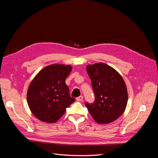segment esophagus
Returning <instances> with one entry per match:
<instances>
[{
	"label": "esophagus",
	"instance_id": "obj_1",
	"mask_svg": "<svg viewBox=\"0 0 158 158\" xmlns=\"http://www.w3.org/2000/svg\"><path fill=\"white\" fill-rule=\"evenodd\" d=\"M83 99H84V97L82 96V95H80V96H79V97H78L77 98H76V101L82 102V100H83Z\"/></svg>",
	"mask_w": 158,
	"mask_h": 158
}]
</instances>
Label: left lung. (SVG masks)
Instances as JSON below:
<instances>
[{"label":"left lung","mask_w":158,"mask_h":158,"mask_svg":"<svg viewBox=\"0 0 158 158\" xmlns=\"http://www.w3.org/2000/svg\"><path fill=\"white\" fill-rule=\"evenodd\" d=\"M87 73L92 81L95 100L85 103L95 122L112 123L125 112L128 93L125 80L111 66L103 63L88 64Z\"/></svg>","instance_id":"1"}]
</instances>
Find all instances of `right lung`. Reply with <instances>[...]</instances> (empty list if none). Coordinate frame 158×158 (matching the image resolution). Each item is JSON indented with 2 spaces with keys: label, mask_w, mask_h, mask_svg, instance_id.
<instances>
[{
  "label": "right lung",
  "mask_w": 158,
  "mask_h": 158,
  "mask_svg": "<svg viewBox=\"0 0 158 158\" xmlns=\"http://www.w3.org/2000/svg\"><path fill=\"white\" fill-rule=\"evenodd\" d=\"M71 71L70 65L52 64L41 69L32 80L27 89V102L37 119L54 123L75 101L65 83Z\"/></svg>",
  "instance_id": "obj_1"
}]
</instances>
